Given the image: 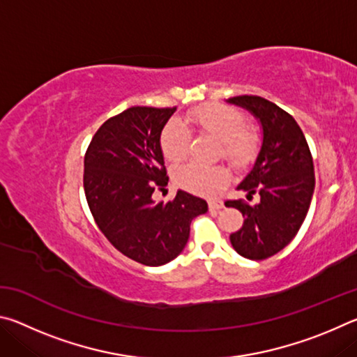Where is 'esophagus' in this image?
<instances>
[{
    "instance_id": "1",
    "label": "esophagus",
    "mask_w": 357,
    "mask_h": 357,
    "mask_svg": "<svg viewBox=\"0 0 357 357\" xmlns=\"http://www.w3.org/2000/svg\"><path fill=\"white\" fill-rule=\"evenodd\" d=\"M220 209H223V202H220V200L209 202V211H211V213H217V211H220Z\"/></svg>"
}]
</instances>
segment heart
<instances>
[{"instance_id": "b5f03b06", "label": "heart", "mask_w": 357, "mask_h": 357, "mask_svg": "<svg viewBox=\"0 0 357 357\" xmlns=\"http://www.w3.org/2000/svg\"><path fill=\"white\" fill-rule=\"evenodd\" d=\"M187 123L198 132L214 138L220 143V157L236 168L249 165L255 159L259 137L257 130L245 128L243 113L236 108L211 104L198 107L189 113ZM192 134L181 121L168 123L160 135V148L165 159L178 164L184 160L190 151ZM176 183L183 189L203 197H214L225 189L229 174L222 167L206 168L197 164L179 167L174 173Z\"/></svg>"}]
</instances>
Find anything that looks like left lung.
Wrapping results in <instances>:
<instances>
[{
    "mask_svg": "<svg viewBox=\"0 0 357 357\" xmlns=\"http://www.w3.org/2000/svg\"><path fill=\"white\" fill-rule=\"evenodd\" d=\"M227 102L250 112L263 130L255 164L238 185L247 198L258 193L259 202L225 203L244 217V225L229 234V241L241 257L266 259L291 243L305 220L315 190L313 159L298 123L279 105L258 96H238Z\"/></svg>",
    "mask_w": 357,
    "mask_h": 357,
    "instance_id": "1",
    "label": "left lung"
}]
</instances>
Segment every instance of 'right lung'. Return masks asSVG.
Masks as SVG:
<instances>
[{"label":"right lung","instance_id":"1","mask_svg":"<svg viewBox=\"0 0 357 357\" xmlns=\"http://www.w3.org/2000/svg\"><path fill=\"white\" fill-rule=\"evenodd\" d=\"M173 108L132 107L107 119L84 154L88 206L105 238L144 266L170 263L184 250L190 223L208 211L203 198L178 190L155 203V187L168 184L160 134Z\"/></svg>","mask_w":357,"mask_h":357}]
</instances>
